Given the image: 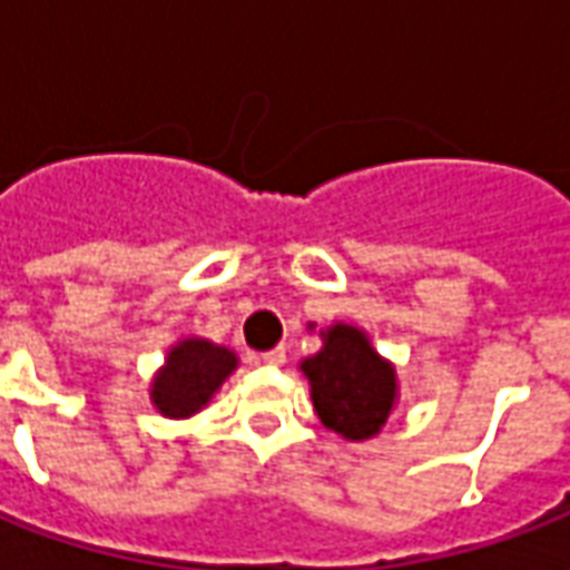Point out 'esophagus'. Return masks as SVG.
<instances>
[{"mask_svg":"<svg viewBox=\"0 0 570 570\" xmlns=\"http://www.w3.org/2000/svg\"><path fill=\"white\" fill-rule=\"evenodd\" d=\"M262 363H265L268 370H277V366H284V363H286V351H284V347L265 351V354H262Z\"/></svg>","mask_w":570,"mask_h":570,"instance_id":"obj_1","label":"esophagus"}]
</instances>
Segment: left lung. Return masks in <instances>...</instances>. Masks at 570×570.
<instances>
[{"mask_svg": "<svg viewBox=\"0 0 570 570\" xmlns=\"http://www.w3.org/2000/svg\"><path fill=\"white\" fill-rule=\"evenodd\" d=\"M321 338V351L298 363L317 419L347 442L379 436L400 400L396 366L354 323H330Z\"/></svg>", "mask_w": 570, "mask_h": 570, "instance_id": "1", "label": "left lung"}]
</instances>
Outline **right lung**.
I'll use <instances>...</instances> for the list:
<instances>
[{"label":"right lung","instance_id":"add662e5","mask_svg":"<svg viewBox=\"0 0 570 570\" xmlns=\"http://www.w3.org/2000/svg\"><path fill=\"white\" fill-rule=\"evenodd\" d=\"M237 354L232 347L216 345L200 335H186L167 347V357L151 375L149 400L164 419H191L207 406L225 379L237 370Z\"/></svg>","mask_w":570,"mask_h":570}]
</instances>
